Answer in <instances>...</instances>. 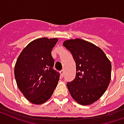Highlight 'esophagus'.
Here are the masks:
<instances>
[{
	"instance_id": "esophagus-1",
	"label": "esophagus",
	"mask_w": 124,
	"mask_h": 124,
	"mask_svg": "<svg viewBox=\"0 0 124 124\" xmlns=\"http://www.w3.org/2000/svg\"><path fill=\"white\" fill-rule=\"evenodd\" d=\"M60 73H61V76L62 77L64 76V74H65V72H64V70H62L60 71Z\"/></svg>"
}]
</instances>
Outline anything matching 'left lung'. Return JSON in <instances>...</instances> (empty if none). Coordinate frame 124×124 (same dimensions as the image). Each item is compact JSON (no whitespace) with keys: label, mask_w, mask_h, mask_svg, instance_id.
Returning a JSON list of instances; mask_svg holds the SVG:
<instances>
[{"label":"left lung","mask_w":124,"mask_h":124,"mask_svg":"<svg viewBox=\"0 0 124 124\" xmlns=\"http://www.w3.org/2000/svg\"><path fill=\"white\" fill-rule=\"evenodd\" d=\"M63 46L75 61V79L67 86L72 98L82 105H89L104 94L111 78V63L100 48L81 39H69Z\"/></svg>","instance_id":"left-lung-1"}]
</instances>
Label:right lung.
<instances>
[{"label": "right lung", "mask_w": 124, "mask_h": 124, "mask_svg": "<svg viewBox=\"0 0 124 124\" xmlns=\"http://www.w3.org/2000/svg\"><path fill=\"white\" fill-rule=\"evenodd\" d=\"M57 38H39L23 49L17 58L14 74L17 87L28 101L42 104L53 94L59 74L53 69L52 48Z\"/></svg>", "instance_id": "right-lung-1"}]
</instances>
